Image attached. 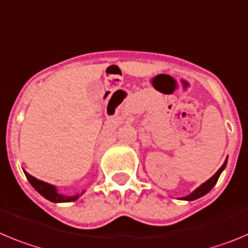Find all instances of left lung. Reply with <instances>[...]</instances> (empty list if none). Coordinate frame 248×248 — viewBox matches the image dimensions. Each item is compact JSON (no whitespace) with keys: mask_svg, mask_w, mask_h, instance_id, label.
I'll use <instances>...</instances> for the list:
<instances>
[{"mask_svg":"<svg viewBox=\"0 0 248 248\" xmlns=\"http://www.w3.org/2000/svg\"><path fill=\"white\" fill-rule=\"evenodd\" d=\"M226 163H227V158H226V160H225L224 164H222L221 168L218 169V170L216 171L215 174H214V175L210 178V179L206 180V182H205V183H202V184L200 185L199 188H196L195 190H194L191 194H189L188 196H184V198H182V200H188V202H191V200L199 199V198L204 196L205 194L209 193V191H210L211 189L214 188V185L216 184V182H217L218 177H220V174L222 173V170H224L225 167H226Z\"/></svg>","mask_w":248,"mask_h":248,"instance_id":"obj_1","label":"left lung"}]
</instances>
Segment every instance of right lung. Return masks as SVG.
Here are the masks:
<instances>
[{
  "label": "right lung",
  "instance_id": "right-lung-1",
  "mask_svg": "<svg viewBox=\"0 0 248 248\" xmlns=\"http://www.w3.org/2000/svg\"><path fill=\"white\" fill-rule=\"evenodd\" d=\"M26 174L27 179L28 182L32 184L33 188L38 191V193L41 194L42 196H44L46 199H48L49 202H75L80 198V196L84 194V191H81V194H77V195H63V194H59L58 193L57 188H55L54 185L52 184H48L46 182H42V180L37 179V178L32 177L31 174H28L27 171H24Z\"/></svg>",
  "mask_w": 248,
  "mask_h": 248
}]
</instances>
